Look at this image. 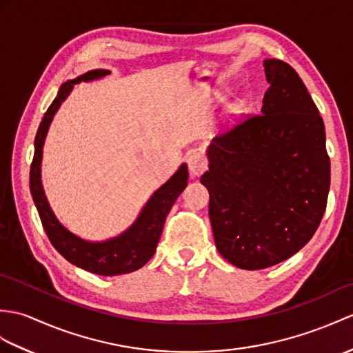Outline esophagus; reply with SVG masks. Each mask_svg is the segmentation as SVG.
<instances>
[{
    "label": "esophagus",
    "mask_w": 353,
    "mask_h": 353,
    "mask_svg": "<svg viewBox=\"0 0 353 353\" xmlns=\"http://www.w3.org/2000/svg\"><path fill=\"white\" fill-rule=\"evenodd\" d=\"M188 167H190V173L192 177H199L208 168V159L201 153L194 152L188 157Z\"/></svg>",
    "instance_id": "1"
}]
</instances>
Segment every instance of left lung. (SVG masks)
Segmentation results:
<instances>
[{
	"mask_svg": "<svg viewBox=\"0 0 353 353\" xmlns=\"http://www.w3.org/2000/svg\"><path fill=\"white\" fill-rule=\"evenodd\" d=\"M269 84L259 116L212 139L209 218L227 261L265 269L288 260L313 237L326 209L331 163L325 125L292 65L263 61Z\"/></svg>",
	"mask_w": 353,
	"mask_h": 353,
	"instance_id": "obj_1",
	"label": "left lung"
}]
</instances>
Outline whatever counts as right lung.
<instances>
[{"mask_svg": "<svg viewBox=\"0 0 353 353\" xmlns=\"http://www.w3.org/2000/svg\"><path fill=\"white\" fill-rule=\"evenodd\" d=\"M110 73L111 72L106 69L88 70L84 75H79L78 78L69 79L61 84L57 97L45 112L42 123L37 129L34 139V158H32L30 170V191L40 221H42V225L54 248L72 265L102 276L134 272V270L143 268L153 257L168 212L188 185V167L186 163H182L176 173L152 194L134 223L119 236L106 241L93 242L83 239L78 234L72 233L69 228H65L60 223V219L55 216L42 185L43 145L49 126H51L54 116L60 110L61 103L72 93L75 84L101 79Z\"/></svg>", "mask_w": 353, "mask_h": 353, "instance_id": "right-lung-1", "label": "right lung"}]
</instances>
